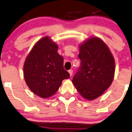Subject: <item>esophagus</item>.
I'll use <instances>...</instances> for the list:
<instances>
[{"label": "esophagus", "instance_id": "34e87169", "mask_svg": "<svg viewBox=\"0 0 132 132\" xmlns=\"http://www.w3.org/2000/svg\"><path fill=\"white\" fill-rule=\"evenodd\" d=\"M73 71L72 70H70L68 71V73H69V74H70V77H71V75H73Z\"/></svg>", "mask_w": 132, "mask_h": 132}]
</instances>
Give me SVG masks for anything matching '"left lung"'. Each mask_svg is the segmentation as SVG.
Masks as SVG:
<instances>
[{
	"label": "left lung",
	"instance_id": "left-lung-1",
	"mask_svg": "<svg viewBox=\"0 0 132 132\" xmlns=\"http://www.w3.org/2000/svg\"><path fill=\"white\" fill-rule=\"evenodd\" d=\"M79 52L80 66L72 82L84 98L93 100L111 85L115 61L107 45L98 37H91L80 45Z\"/></svg>",
	"mask_w": 132,
	"mask_h": 132
}]
</instances>
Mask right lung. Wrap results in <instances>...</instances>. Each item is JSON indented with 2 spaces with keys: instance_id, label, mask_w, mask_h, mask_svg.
<instances>
[{
  "instance_id": "1",
  "label": "right lung",
  "mask_w": 132,
  "mask_h": 132,
  "mask_svg": "<svg viewBox=\"0 0 132 132\" xmlns=\"http://www.w3.org/2000/svg\"><path fill=\"white\" fill-rule=\"evenodd\" d=\"M58 45L48 36L39 39L25 59L23 75L27 85L38 96L46 98L57 91L62 81L70 78L64 69Z\"/></svg>"
}]
</instances>
